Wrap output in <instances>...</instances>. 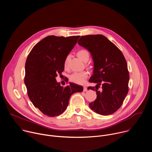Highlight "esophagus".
<instances>
[{
    "label": "esophagus",
    "mask_w": 152,
    "mask_h": 152,
    "mask_svg": "<svg viewBox=\"0 0 152 152\" xmlns=\"http://www.w3.org/2000/svg\"><path fill=\"white\" fill-rule=\"evenodd\" d=\"M86 91H87V88H86V86H83V91L85 92Z\"/></svg>",
    "instance_id": "1"
}]
</instances>
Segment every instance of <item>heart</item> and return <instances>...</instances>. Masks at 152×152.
Returning a JSON list of instances; mask_svg holds the SVG:
<instances>
[{"instance_id":"heart-1","label":"heart","mask_w":152,"mask_h":152,"mask_svg":"<svg viewBox=\"0 0 152 152\" xmlns=\"http://www.w3.org/2000/svg\"><path fill=\"white\" fill-rule=\"evenodd\" d=\"M77 56L83 61L86 62L89 59L90 54L89 52L85 49H82L78 51ZM70 58V55H68L64 61V67H67L68 65V61ZM88 77V73L86 71L82 72H75L72 73L69 76V79L71 82L77 84H83L85 83L86 78Z\"/></svg>"}]
</instances>
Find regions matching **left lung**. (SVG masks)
Returning a JSON list of instances; mask_svg holds the SVG:
<instances>
[{
  "label": "left lung",
  "mask_w": 152,
  "mask_h": 152,
  "mask_svg": "<svg viewBox=\"0 0 152 152\" xmlns=\"http://www.w3.org/2000/svg\"><path fill=\"white\" fill-rule=\"evenodd\" d=\"M77 43L90 52L94 62L93 75L89 81L97 83L96 89L89 86L88 90L96 91L97 98L89 104L90 107L97 114L111 115L120 107L128 93L126 61L119 49L102 35L82 36ZM101 84L100 92L97 89Z\"/></svg>",
  "instance_id": "left-lung-1"
}]
</instances>
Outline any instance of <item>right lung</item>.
<instances>
[{"instance_id":"add662e5","label":"right lung","mask_w":152,"mask_h":152,"mask_svg":"<svg viewBox=\"0 0 152 152\" xmlns=\"http://www.w3.org/2000/svg\"><path fill=\"white\" fill-rule=\"evenodd\" d=\"M79 37L48 36L34 46L27 58L25 83L28 95L34 106L46 115L61 114L71 96L83 91L82 86L72 82L63 87L56 80Z\"/></svg>"}]
</instances>
